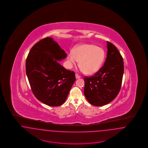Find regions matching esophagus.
<instances>
[{
    "mask_svg": "<svg viewBox=\"0 0 148 148\" xmlns=\"http://www.w3.org/2000/svg\"><path fill=\"white\" fill-rule=\"evenodd\" d=\"M75 77H76V79H79L80 77V75H79L77 74H75Z\"/></svg>",
    "mask_w": 148,
    "mask_h": 148,
    "instance_id": "obj_1",
    "label": "esophagus"
}]
</instances>
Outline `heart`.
I'll return each mask as SVG.
<instances>
[{
	"label": "heart",
	"instance_id": "obj_1",
	"mask_svg": "<svg viewBox=\"0 0 148 148\" xmlns=\"http://www.w3.org/2000/svg\"><path fill=\"white\" fill-rule=\"evenodd\" d=\"M106 58V52L102 48L91 44L77 46L68 53L67 59L69 66L73 67L79 61V66L85 74L91 75L101 68Z\"/></svg>",
	"mask_w": 148,
	"mask_h": 148
}]
</instances>
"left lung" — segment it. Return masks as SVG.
Segmentation results:
<instances>
[{"instance_id": "8db88e82", "label": "left lung", "mask_w": 148, "mask_h": 148, "mask_svg": "<svg viewBox=\"0 0 148 148\" xmlns=\"http://www.w3.org/2000/svg\"><path fill=\"white\" fill-rule=\"evenodd\" d=\"M107 56L104 64L90 77H84V92L93 106H104L116 97L120 92L124 73V62L119 50L107 42Z\"/></svg>"}]
</instances>
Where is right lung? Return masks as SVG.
Here are the masks:
<instances>
[{
  "mask_svg": "<svg viewBox=\"0 0 148 148\" xmlns=\"http://www.w3.org/2000/svg\"><path fill=\"white\" fill-rule=\"evenodd\" d=\"M66 56L50 37L36 42L29 53L25 64L29 82L35 97L46 105H62L75 81L74 72L66 70L58 62Z\"/></svg>",
  "mask_w": 148,
  "mask_h": 148,
  "instance_id": "obj_1",
  "label": "right lung"
}]
</instances>
